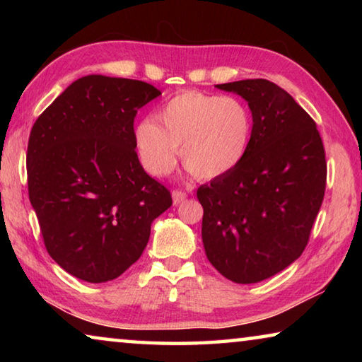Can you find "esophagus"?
<instances>
[{"mask_svg":"<svg viewBox=\"0 0 362 362\" xmlns=\"http://www.w3.org/2000/svg\"><path fill=\"white\" fill-rule=\"evenodd\" d=\"M187 198H188V193L183 192V189H174V192H173L174 204H182Z\"/></svg>","mask_w":362,"mask_h":362,"instance_id":"34e87169","label":"esophagus"}]
</instances>
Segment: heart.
<instances>
[{
    "mask_svg": "<svg viewBox=\"0 0 362 362\" xmlns=\"http://www.w3.org/2000/svg\"><path fill=\"white\" fill-rule=\"evenodd\" d=\"M252 131V113L240 99L183 90L158 108L155 119L140 121L134 139L150 174L168 175L180 148L183 166L198 179L209 180L240 166Z\"/></svg>",
    "mask_w": 362,
    "mask_h": 362,
    "instance_id": "1",
    "label": "heart"
}]
</instances>
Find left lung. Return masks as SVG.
Here are the masks:
<instances>
[{
  "instance_id": "left-lung-1",
  "label": "left lung",
  "mask_w": 362,
  "mask_h": 362,
  "mask_svg": "<svg viewBox=\"0 0 362 362\" xmlns=\"http://www.w3.org/2000/svg\"><path fill=\"white\" fill-rule=\"evenodd\" d=\"M247 100L252 140L240 166L198 188L206 255L238 284L267 279L308 244L327 163L313 118L268 79L217 84Z\"/></svg>"
}]
</instances>
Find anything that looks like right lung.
<instances>
[{
  "instance_id": "add662e5",
  "label": "right lung",
  "mask_w": 362,
  "mask_h": 362,
  "mask_svg": "<svg viewBox=\"0 0 362 362\" xmlns=\"http://www.w3.org/2000/svg\"><path fill=\"white\" fill-rule=\"evenodd\" d=\"M161 93L127 78L76 79L28 139L30 203L49 255L88 283H107L136 263L151 222L173 206L169 189L140 166L139 108Z\"/></svg>"
}]
</instances>
